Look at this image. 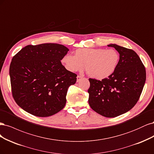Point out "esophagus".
<instances>
[{
  "mask_svg": "<svg viewBox=\"0 0 154 154\" xmlns=\"http://www.w3.org/2000/svg\"><path fill=\"white\" fill-rule=\"evenodd\" d=\"M84 77H83V76H81V75H78L77 77V82H79V81H81L82 79H83Z\"/></svg>",
  "mask_w": 154,
  "mask_h": 154,
  "instance_id": "1",
  "label": "esophagus"
}]
</instances>
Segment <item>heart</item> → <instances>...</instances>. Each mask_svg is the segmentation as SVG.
I'll return each mask as SVG.
<instances>
[{"instance_id":"b5f03b06","label":"heart","mask_w":154,"mask_h":154,"mask_svg":"<svg viewBox=\"0 0 154 154\" xmlns=\"http://www.w3.org/2000/svg\"><path fill=\"white\" fill-rule=\"evenodd\" d=\"M120 61V54L116 49L83 48L76 50L74 56L66 54L61 62L71 72L82 71L84 65L91 77L102 80L115 72Z\"/></svg>"}]
</instances>
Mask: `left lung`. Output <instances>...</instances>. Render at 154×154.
<instances>
[{
	"instance_id": "obj_1",
	"label": "left lung",
	"mask_w": 154,
	"mask_h": 154,
	"mask_svg": "<svg viewBox=\"0 0 154 154\" xmlns=\"http://www.w3.org/2000/svg\"><path fill=\"white\" fill-rule=\"evenodd\" d=\"M120 54L118 66L111 76L102 81L89 79L88 102L100 115L113 118L131 110L140 97L146 81V70L132 49L108 45Z\"/></svg>"
}]
</instances>
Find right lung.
<instances>
[{"label":"right lung","mask_w":154,"mask_h":154,"mask_svg":"<svg viewBox=\"0 0 154 154\" xmlns=\"http://www.w3.org/2000/svg\"><path fill=\"white\" fill-rule=\"evenodd\" d=\"M69 49L63 45H29L14 56L9 66L12 95L24 111L47 117L65 106L68 89L77 75L61 62Z\"/></svg>","instance_id":"add662e5"}]
</instances>
